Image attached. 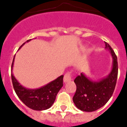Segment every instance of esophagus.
Here are the masks:
<instances>
[{"instance_id": "34e87169", "label": "esophagus", "mask_w": 127, "mask_h": 127, "mask_svg": "<svg viewBox=\"0 0 127 127\" xmlns=\"http://www.w3.org/2000/svg\"><path fill=\"white\" fill-rule=\"evenodd\" d=\"M63 80L64 82H67L71 80V72H67V73H66L64 74Z\"/></svg>"}]
</instances>
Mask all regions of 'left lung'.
I'll list each match as a JSON object with an SVG mask.
<instances>
[{"label":"left lung","instance_id":"1","mask_svg":"<svg viewBox=\"0 0 127 127\" xmlns=\"http://www.w3.org/2000/svg\"><path fill=\"white\" fill-rule=\"evenodd\" d=\"M105 49L109 50L113 58L111 72L105 77L98 81L88 79L81 73L74 80L77 89L73 101L77 108L84 112H94L105 105L113 95L118 77L117 56L107 43Z\"/></svg>","mask_w":127,"mask_h":127}]
</instances>
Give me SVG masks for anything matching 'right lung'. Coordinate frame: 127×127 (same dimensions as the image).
<instances>
[{
  "mask_svg": "<svg viewBox=\"0 0 127 127\" xmlns=\"http://www.w3.org/2000/svg\"><path fill=\"white\" fill-rule=\"evenodd\" d=\"M31 40V39H29L26 42L30 41ZM25 43H24L20 47L25 44ZM14 58L15 56L11 65V80L16 95L21 101L31 109L36 111L49 109L54 103L57 94L63 86L64 75H61L56 80L41 88L36 89L26 88L18 82L12 73Z\"/></svg>",
  "mask_w": 127,
  "mask_h": 127,
  "instance_id": "right-lung-1",
  "label": "right lung"
}]
</instances>
